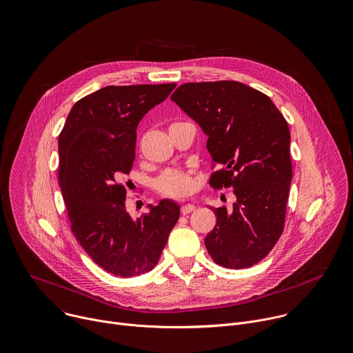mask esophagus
Wrapping results in <instances>:
<instances>
[{
  "mask_svg": "<svg viewBox=\"0 0 353 353\" xmlns=\"http://www.w3.org/2000/svg\"><path fill=\"white\" fill-rule=\"evenodd\" d=\"M194 205L193 204H183L182 207H181V213L183 214V216H186V214H189V213H192V211H194Z\"/></svg>",
  "mask_w": 353,
  "mask_h": 353,
  "instance_id": "1",
  "label": "esophagus"
}]
</instances>
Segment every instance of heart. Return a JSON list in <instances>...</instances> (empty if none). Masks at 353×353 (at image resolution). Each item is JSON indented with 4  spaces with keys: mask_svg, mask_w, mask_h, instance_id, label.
<instances>
[{
    "mask_svg": "<svg viewBox=\"0 0 353 353\" xmlns=\"http://www.w3.org/2000/svg\"><path fill=\"white\" fill-rule=\"evenodd\" d=\"M157 189L172 197H183L193 192L194 181L192 178V172L182 170H170L165 171L157 179Z\"/></svg>",
    "mask_w": 353,
    "mask_h": 353,
    "instance_id": "1",
    "label": "heart"
}]
</instances>
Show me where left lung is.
Returning a JSON list of instances; mask_svg holds the SVG:
<instances>
[{"mask_svg":"<svg viewBox=\"0 0 353 353\" xmlns=\"http://www.w3.org/2000/svg\"><path fill=\"white\" fill-rule=\"evenodd\" d=\"M171 100L208 136L223 168L210 185L234 188L232 210L211 207L217 224L205 248L219 265L248 268L263 260L284 231L292 163L284 115L264 93L235 81L181 85Z\"/></svg>","mask_w":353,"mask_h":353,"instance_id":"left-lung-1","label":"left lung"}]
</instances>
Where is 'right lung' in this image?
Wrapping results in <instances>:
<instances>
[{
    "label": "right lung",
    "instance_id": "1",
    "mask_svg": "<svg viewBox=\"0 0 353 353\" xmlns=\"http://www.w3.org/2000/svg\"><path fill=\"white\" fill-rule=\"evenodd\" d=\"M175 86L103 88L75 103L59 133L58 178L70 230L97 265L118 276L153 270L179 219L168 199L132 219L121 182L134 161L140 119Z\"/></svg>",
    "mask_w": 353,
    "mask_h": 353
}]
</instances>
